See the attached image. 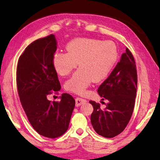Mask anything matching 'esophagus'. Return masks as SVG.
Instances as JSON below:
<instances>
[{"label": "esophagus", "instance_id": "34e87169", "mask_svg": "<svg viewBox=\"0 0 160 160\" xmlns=\"http://www.w3.org/2000/svg\"><path fill=\"white\" fill-rule=\"evenodd\" d=\"M85 101L86 100H85V99H82L81 98H75V105L77 106V107H78V106L82 105L83 102H85Z\"/></svg>", "mask_w": 160, "mask_h": 160}]
</instances>
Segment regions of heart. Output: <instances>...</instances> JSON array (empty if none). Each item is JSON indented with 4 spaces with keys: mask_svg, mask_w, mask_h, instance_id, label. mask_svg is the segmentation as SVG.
<instances>
[{
    "mask_svg": "<svg viewBox=\"0 0 160 160\" xmlns=\"http://www.w3.org/2000/svg\"><path fill=\"white\" fill-rule=\"evenodd\" d=\"M67 53L54 55L53 66L58 74L67 76L78 66L75 74L65 83V89L78 95L84 93L93 81L102 82L115 68L118 59V49L110 40L75 38L66 46Z\"/></svg>",
    "mask_w": 160,
    "mask_h": 160,
    "instance_id": "obj_1",
    "label": "heart"
}]
</instances>
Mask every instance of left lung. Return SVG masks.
I'll use <instances>...</instances> for the list:
<instances>
[{"label":"left lung","instance_id":"1","mask_svg":"<svg viewBox=\"0 0 160 160\" xmlns=\"http://www.w3.org/2000/svg\"><path fill=\"white\" fill-rule=\"evenodd\" d=\"M137 88L135 61L127 48L120 62L98 90L102 100H108L105 108L95 101L89 102L93 107L91 123L98 135L112 138L125 130L132 115Z\"/></svg>","mask_w":160,"mask_h":160}]
</instances>
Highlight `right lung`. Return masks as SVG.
<instances>
[{
	"label": "right lung",
	"instance_id": "add662e5",
	"mask_svg": "<svg viewBox=\"0 0 160 160\" xmlns=\"http://www.w3.org/2000/svg\"><path fill=\"white\" fill-rule=\"evenodd\" d=\"M56 49L54 35L35 40L20 56L16 72L18 92L28 120L38 133L52 139L68 130L75 105L68 93L62 94L60 102L47 98L61 88L52 62Z\"/></svg>",
	"mask_w": 160,
	"mask_h": 160
}]
</instances>
